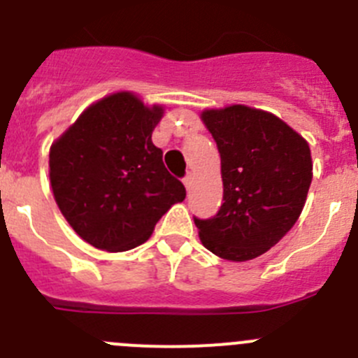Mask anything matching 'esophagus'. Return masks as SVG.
<instances>
[{"label": "esophagus", "mask_w": 358, "mask_h": 358, "mask_svg": "<svg viewBox=\"0 0 358 358\" xmlns=\"http://www.w3.org/2000/svg\"><path fill=\"white\" fill-rule=\"evenodd\" d=\"M183 183H185L187 190H189V192H190V189H192V173H189V175H187L185 178H183Z\"/></svg>", "instance_id": "1"}]
</instances>
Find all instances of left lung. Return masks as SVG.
<instances>
[{"label":"left lung","instance_id":"obj_1","mask_svg":"<svg viewBox=\"0 0 358 358\" xmlns=\"http://www.w3.org/2000/svg\"><path fill=\"white\" fill-rule=\"evenodd\" d=\"M201 120L220 153L224 203L212 219L194 217L199 238L219 258H258L302 213L313 180L309 145L282 120L247 106L206 109Z\"/></svg>","mask_w":358,"mask_h":358}]
</instances>
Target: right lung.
<instances>
[{
  "mask_svg": "<svg viewBox=\"0 0 358 358\" xmlns=\"http://www.w3.org/2000/svg\"><path fill=\"white\" fill-rule=\"evenodd\" d=\"M162 113L129 92L113 93L52 143V194L73 231L96 249L141 245L160 217L185 199V187L152 143Z\"/></svg>",
  "mask_w": 358,
  "mask_h": 358,
  "instance_id": "obj_1",
  "label": "right lung"
}]
</instances>
